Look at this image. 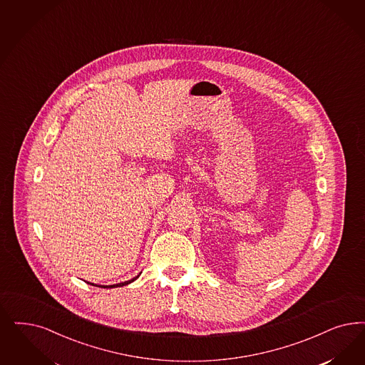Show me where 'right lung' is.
Masks as SVG:
<instances>
[{"label":"right lung","mask_w":365,"mask_h":365,"mask_svg":"<svg viewBox=\"0 0 365 365\" xmlns=\"http://www.w3.org/2000/svg\"><path fill=\"white\" fill-rule=\"evenodd\" d=\"M140 277V274H138V277H133V279H130V280H128V282H123V283H118V284H112V286H100V287H103V289H113V287H123V286H126V284H129V283H132V282H135L138 277ZM90 284H93V283H90ZM93 286H96V284H93Z\"/></svg>","instance_id":"right-lung-1"}]
</instances>
